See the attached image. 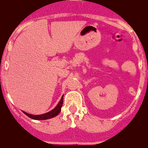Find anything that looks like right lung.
Wrapping results in <instances>:
<instances>
[{
    "mask_svg": "<svg viewBox=\"0 0 148 148\" xmlns=\"http://www.w3.org/2000/svg\"><path fill=\"white\" fill-rule=\"evenodd\" d=\"M63 97L64 95L62 96V99L59 101V103H58V105L56 106V107L55 109H53L51 111L49 112H46V113H44L42 115H32V114H29L26 112H23L25 115L28 116V117L31 118L32 119L36 120H45L49 119H51V118H54L56 116H58L59 112H61V109H62V104H63Z\"/></svg>",
    "mask_w": 148,
    "mask_h": 148,
    "instance_id": "add662e5",
    "label": "right lung"
}]
</instances>
